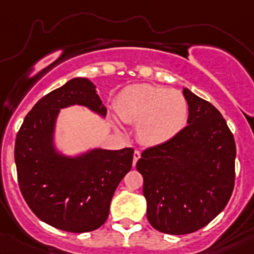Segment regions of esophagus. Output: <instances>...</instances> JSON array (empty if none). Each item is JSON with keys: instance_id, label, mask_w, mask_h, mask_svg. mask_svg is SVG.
I'll use <instances>...</instances> for the list:
<instances>
[{"instance_id": "obj_1", "label": "esophagus", "mask_w": 254, "mask_h": 254, "mask_svg": "<svg viewBox=\"0 0 254 254\" xmlns=\"http://www.w3.org/2000/svg\"><path fill=\"white\" fill-rule=\"evenodd\" d=\"M141 158V153H140V150H135V152H133V159H132V165L135 166L136 165V163H137V160L138 159Z\"/></svg>"}]
</instances>
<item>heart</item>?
Wrapping results in <instances>:
<instances>
[{
  "mask_svg": "<svg viewBox=\"0 0 254 254\" xmlns=\"http://www.w3.org/2000/svg\"><path fill=\"white\" fill-rule=\"evenodd\" d=\"M117 112L124 122L137 124L136 131L142 143L155 146L171 140L185 127L188 104L178 90L137 84L121 91Z\"/></svg>",
  "mask_w": 254,
  "mask_h": 254,
  "instance_id": "b5f03b06",
  "label": "heart"
}]
</instances>
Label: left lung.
I'll return each mask as SVG.
<instances>
[{
	"mask_svg": "<svg viewBox=\"0 0 254 254\" xmlns=\"http://www.w3.org/2000/svg\"><path fill=\"white\" fill-rule=\"evenodd\" d=\"M188 125L175 137L143 150L136 169L143 176L147 218L154 229L185 235L224 210L235 183L236 147L221 112L183 89Z\"/></svg>",
	"mask_w": 254,
	"mask_h": 254,
	"instance_id": "8db88e82",
	"label": "left lung"
}]
</instances>
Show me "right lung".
I'll return each instance as SVG.
<instances>
[{
  "label": "right lung",
  "mask_w": 254,
  "mask_h": 254,
  "mask_svg": "<svg viewBox=\"0 0 254 254\" xmlns=\"http://www.w3.org/2000/svg\"><path fill=\"white\" fill-rule=\"evenodd\" d=\"M86 78H73L32 107L18 131L14 148L20 191L32 212L47 224L69 233L101 227L133 149H91L77 157L57 152L54 130L60 108L80 105L105 117L107 110Z\"/></svg>",
  "instance_id": "1"
}]
</instances>
